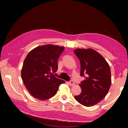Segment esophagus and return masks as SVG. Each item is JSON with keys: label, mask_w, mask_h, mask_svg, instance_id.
<instances>
[{"label": "esophagus", "mask_w": 128, "mask_h": 128, "mask_svg": "<svg viewBox=\"0 0 128 128\" xmlns=\"http://www.w3.org/2000/svg\"><path fill=\"white\" fill-rule=\"evenodd\" d=\"M69 84L70 86H74L75 84V82L73 80H71L69 82Z\"/></svg>", "instance_id": "obj_1"}]
</instances>
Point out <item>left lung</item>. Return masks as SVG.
I'll return each mask as SVG.
<instances>
[{
  "instance_id": "8db88e82",
  "label": "left lung",
  "mask_w": 128,
  "mask_h": 128,
  "mask_svg": "<svg viewBox=\"0 0 128 128\" xmlns=\"http://www.w3.org/2000/svg\"><path fill=\"white\" fill-rule=\"evenodd\" d=\"M80 63V76L87 77L80 86L82 92L76 100L86 106H92L102 100L108 94L112 80L110 67L98 52L92 48H77L74 50Z\"/></svg>"
}]
</instances>
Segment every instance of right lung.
<instances>
[{
  "mask_svg": "<svg viewBox=\"0 0 128 128\" xmlns=\"http://www.w3.org/2000/svg\"><path fill=\"white\" fill-rule=\"evenodd\" d=\"M64 48L46 44L29 52L21 70V76L29 94L39 100L55 95L59 86L65 82L56 78L52 72L58 69L57 61Z\"/></svg>",
  "mask_w": 128,
  "mask_h": 128,
  "instance_id": "obj_1",
  "label": "right lung"
}]
</instances>
